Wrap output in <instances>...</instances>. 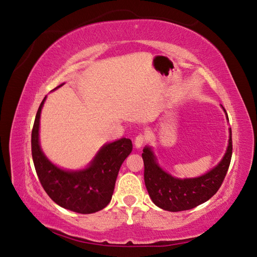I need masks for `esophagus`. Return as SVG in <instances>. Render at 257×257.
Masks as SVG:
<instances>
[{"mask_svg": "<svg viewBox=\"0 0 257 257\" xmlns=\"http://www.w3.org/2000/svg\"><path fill=\"white\" fill-rule=\"evenodd\" d=\"M146 141H147L146 135L139 134V135H137V136L135 137V139H134V145H135V147L137 148V149H139V148H141V147L146 143Z\"/></svg>", "mask_w": 257, "mask_h": 257, "instance_id": "obj_1", "label": "esophagus"}]
</instances>
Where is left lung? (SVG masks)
<instances>
[{
    "label": "left lung",
    "mask_w": 257,
    "mask_h": 257,
    "mask_svg": "<svg viewBox=\"0 0 257 257\" xmlns=\"http://www.w3.org/2000/svg\"><path fill=\"white\" fill-rule=\"evenodd\" d=\"M226 119L228 115L224 109ZM145 184L153 203L166 211H183L195 208L211 198L220 189L228 170L231 153V130L226 152L219 164L203 176L196 178H176L166 173L155 158L151 147L144 148Z\"/></svg>",
    "instance_id": "1"
}]
</instances>
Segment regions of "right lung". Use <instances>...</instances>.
<instances>
[{"instance_id": "obj_1", "label": "right lung", "mask_w": 257, "mask_h": 257, "mask_svg": "<svg viewBox=\"0 0 257 257\" xmlns=\"http://www.w3.org/2000/svg\"><path fill=\"white\" fill-rule=\"evenodd\" d=\"M45 100L46 96L37 110L31 139L38 179L48 196L62 208L82 214L97 212L110 203L120 167L133 149L131 139L105 144L83 169H62L48 160L40 145V119Z\"/></svg>"}]
</instances>
